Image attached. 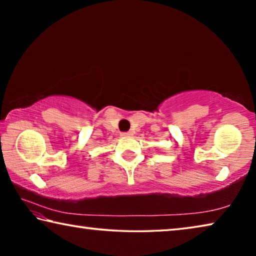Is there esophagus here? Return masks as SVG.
Returning <instances> with one entry per match:
<instances>
[{
    "mask_svg": "<svg viewBox=\"0 0 256 256\" xmlns=\"http://www.w3.org/2000/svg\"><path fill=\"white\" fill-rule=\"evenodd\" d=\"M120 136H131L132 132H124V133L120 134Z\"/></svg>",
    "mask_w": 256,
    "mask_h": 256,
    "instance_id": "34e87169",
    "label": "esophagus"
}]
</instances>
